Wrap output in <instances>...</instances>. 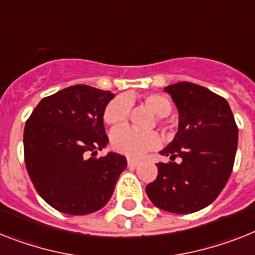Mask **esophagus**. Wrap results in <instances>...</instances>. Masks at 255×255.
<instances>
[{
	"instance_id": "esophagus-1",
	"label": "esophagus",
	"mask_w": 255,
	"mask_h": 255,
	"mask_svg": "<svg viewBox=\"0 0 255 255\" xmlns=\"http://www.w3.org/2000/svg\"><path fill=\"white\" fill-rule=\"evenodd\" d=\"M138 164H139V160H136V159H132V157L128 159V165L129 167H136Z\"/></svg>"
}]
</instances>
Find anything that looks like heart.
Returning <instances> with one entry per match:
<instances>
[{
	"instance_id": "obj_1",
	"label": "heart",
	"mask_w": 255,
	"mask_h": 255,
	"mask_svg": "<svg viewBox=\"0 0 255 255\" xmlns=\"http://www.w3.org/2000/svg\"><path fill=\"white\" fill-rule=\"evenodd\" d=\"M142 100L157 117H165L172 111L169 99L161 94H148L143 96ZM130 102L131 99L128 96H119L111 100L104 109V123L113 128L124 125L129 117ZM111 144L117 152L138 157L151 148H156L160 144V138L153 131L139 132L130 128H119L111 135Z\"/></svg>"
}]
</instances>
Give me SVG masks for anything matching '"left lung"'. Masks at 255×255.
<instances>
[{
    "mask_svg": "<svg viewBox=\"0 0 255 255\" xmlns=\"http://www.w3.org/2000/svg\"><path fill=\"white\" fill-rule=\"evenodd\" d=\"M164 91L177 107L178 131L164 156L181 163H159L156 180L146 186L153 205L173 214H191L218 198L232 173L239 129L226 99L190 82Z\"/></svg>",
    "mask_w": 255,
    "mask_h": 255,
    "instance_id": "obj_1",
    "label": "left lung"
}]
</instances>
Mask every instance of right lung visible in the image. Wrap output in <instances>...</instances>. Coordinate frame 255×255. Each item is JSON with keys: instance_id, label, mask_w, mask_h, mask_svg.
Instances as JSON below:
<instances>
[{"instance_id": "obj_1", "label": "right lung", "mask_w": 255, "mask_h": 255, "mask_svg": "<svg viewBox=\"0 0 255 255\" xmlns=\"http://www.w3.org/2000/svg\"><path fill=\"white\" fill-rule=\"evenodd\" d=\"M113 98L111 91L71 86L44 98L27 120V172L40 197L57 211L86 215L112 197L126 157L116 152L94 156L108 144L103 115Z\"/></svg>"}]
</instances>
